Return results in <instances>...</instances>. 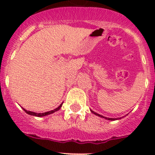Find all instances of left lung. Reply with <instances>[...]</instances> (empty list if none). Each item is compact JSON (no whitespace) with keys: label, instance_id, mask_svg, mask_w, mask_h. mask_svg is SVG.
Wrapping results in <instances>:
<instances>
[{"label":"left lung","instance_id":"1","mask_svg":"<svg viewBox=\"0 0 155 155\" xmlns=\"http://www.w3.org/2000/svg\"><path fill=\"white\" fill-rule=\"evenodd\" d=\"M91 113H94V114L96 115V116H100V117H102V118H105V119H106V120H118V118H117V119H113V118H107V117H104L103 116H101V115L98 114V113H94V112H93L92 110H91ZM119 119H120V118H119Z\"/></svg>","mask_w":155,"mask_h":155}]
</instances>
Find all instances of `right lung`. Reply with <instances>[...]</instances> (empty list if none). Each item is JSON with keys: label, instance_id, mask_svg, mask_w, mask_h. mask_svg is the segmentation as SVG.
I'll return each instance as SVG.
<instances>
[{"label": "right lung", "instance_id": "1", "mask_svg": "<svg viewBox=\"0 0 155 155\" xmlns=\"http://www.w3.org/2000/svg\"><path fill=\"white\" fill-rule=\"evenodd\" d=\"M63 103L61 104L60 105V106H58L57 108H56L55 109H53V110H51V111H49V112H46V113H34V112H31V111H27L26 109H24V111L26 113H28V115H31V116H38V117H42V116H47V115H50V114H52V113H55V112H57V111H58L59 109H61V106H62Z\"/></svg>", "mask_w": 155, "mask_h": 155}]
</instances>
